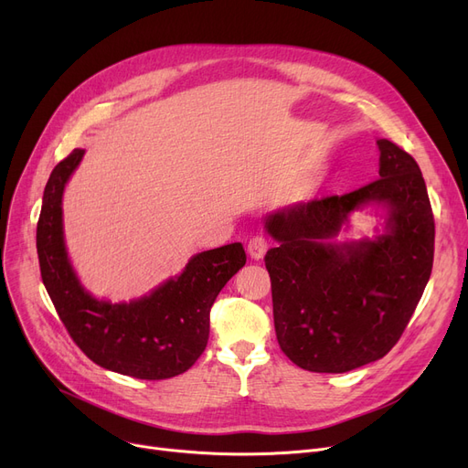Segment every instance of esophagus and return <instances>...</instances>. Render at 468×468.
Instances as JSON below:
<instances>
[{"mask_svg":"<svg viewBox=\"0 0 468 468\" xmlns=\"http://www.w3.org/2000/svg\"><path fill=\"white\" fill-rule=\"evenodd\" d=\"M269 249V240L263 235H256L249 240V254L254 260H261Z\"/></svg>","mask_w":468,"mask_h":468,"instance_id":"34e87169","label":"esophagus"}]
</instances>
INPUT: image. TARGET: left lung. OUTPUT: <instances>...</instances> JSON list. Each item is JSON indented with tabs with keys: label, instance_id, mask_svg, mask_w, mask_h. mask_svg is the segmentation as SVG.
Returning <instances> with one entry per match:
<instances>
[{
	"label": "left lung",
	"instance_id": "obj_1",
	"mask_svg": "<svg viewBox=\"0 0 468 468\" xmlns=\"http://www.w3.org/2000/svg\"><path fill=\"white\" fill-rule=\"evenodd\" d=\"M379 178L346 195L298 203L265 219L279 244L265 254L275 332L303 370L343 374L397 346L429 282L434 216L420 165L400 145L378 140ZM388 207V233L334 243L348 214Z\"/></svg>",
	"mask_w": 468,
	"mask_h": 468
}]
</instances>
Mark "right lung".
Returning a JSON list of instances; mask_svg holds the SVG:
<instances>
[{
  "label": "right lung",
  "instance_id": "add662e5",
  "mask_svg": "<svg viewBox=\"0 0 468 468\" xmlns=\"http://www.w3.org/2000/svg\"><path fill=\"white\" fill-rule=\"evenodd\" d=\"M73 150L48 176L37 219L41 279L76 346L98 366L136 379L187 372L207 347L210 309L219 290L247 263L240 242L193 256L182 275L131 303L92 298L69 265L62 231V193L83 157Z\"/></svg>",
  "mask_w": 468,
  "mask_h": 468
}]
</instances>
